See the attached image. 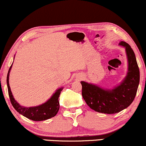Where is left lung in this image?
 Here are the masks:
<instances>
[{
	"label": "left lung",
	"mask_w": 146,
	"mask_h": 146,
	"mask_svg": "<svg viewBox=\"0 0 146 146\" xmlns=\"http://www.w3.org/2000/svg\"><path fill=\"white\" fill-rule=\"evenodd\" d=\"M125 48L128 62L127 76L122 82L111 90H104L92 84L81 82L82 95L88 106L96 111L115 113L126 108L134 100L139 83V70L134 52L125 42L119 44Z\"/></svg>",
	"instance_id": "left-lung-1"
}]
</instances>
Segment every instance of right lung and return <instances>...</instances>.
Instances as JSON below:
<instances>
[{
    "label": "right lung",
    "mask_w": 146,
    "mask_h": 146,
    "mask_svg": "<svg viewBox=\"0 0 146 146\" xmlns=\"http://www.w3.org/2000/svg\"><path fill=\"white\" fill-rule=\"evenodd\" d=\"M11 68L12 65L10 67L7 74V83L10 100H11V102L14 108L19 113L33 121H43L55 116L59 110V96L63 88L58 89L52 95V96L47 102L44 103L43 104L38 106L29 108L22 106L14 98L9 86V73Z\"/></svg>",
    "instance_id": "right-lung-1"
}]
</instances>
